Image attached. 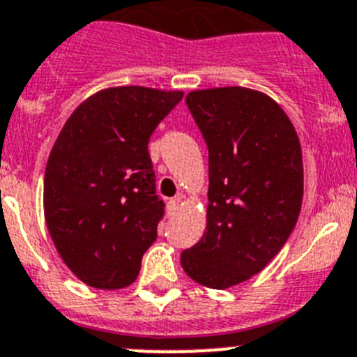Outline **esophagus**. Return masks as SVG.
<instances>
[{
    "label": "esophagus",
    "instance_id": "1",
    "mask_svg": "<svg viewBox=\"0 0 357 357\" xmlns=\"http://www.w3.org/2000/svg\"><path fill=\"white\" fill-rule=\"evenodd\" d=\"M178 204H181V196H176V198L168 200V205H166V208H168V215H175V212L178 211Z\"/></svg>",
    "mask_w": 357,
    "mask_h": 357
}]
</instances>
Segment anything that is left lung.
<instances>
[{"label":"left lung","instance_id":"left-lung-1","mask_svg":"<svg viewBox=\"0 0 357 357\" xmlns=\"http://www.w3.org/2000/svg\"><path fill=\"white\" fill-rule=\"evenodd\" d=\"M208 149L207 230L181 255L191 280L228 289L260 273L283 248L303 202V155L273 99L241 86L185 97Z\"/></svg>","mask_w":357,"mask_h":357}]
</instances>
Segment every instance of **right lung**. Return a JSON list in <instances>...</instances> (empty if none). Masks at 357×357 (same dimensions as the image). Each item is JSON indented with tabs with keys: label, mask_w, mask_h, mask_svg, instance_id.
Wrapping results in <instances>:
<instances>
[{
	"label": "right lung",
	"mask_w": 357,
	"mask_h": 357,
	"mask_svg": "<svg viewBox=\"0 0 357 357\" xmlns=\"http://www.w3.org/2000/svg\"><path fill=\"white\" fill-rule=\"evenodd\" d=\"M182 91L102 90L61 129L44 176L47 230L68 269L96 289H123L157 238L165 202L155 195L149 139Z\"/></svg>",
	"instance_id": "obj_1"
}]
</instances>
